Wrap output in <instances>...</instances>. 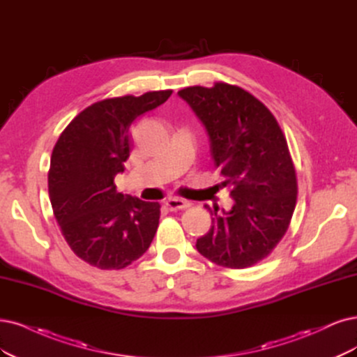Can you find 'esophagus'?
<instances>
[{
    "label": "esophagus",
    "instance_id": "1",
    "mask_svg": "<svg viewBox=\"0 0 357 357\" xmlns=\"http://www.w3.org/2000/svg\"><path fill=\"white\" fill-rule=\"evenodd\" d=\"M165 204L170 210V212H176V210H182V208H188L191 206L188 202L181 200V199H175V197H172V199H167Z\"/></svg>",
    "mask_w": 357,
    "mask_h": 357
}]
</instances>
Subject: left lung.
<instances>
[{
    "label": "left lung",
    "instance_id": "1",
    "mask_svg": "<svg viewBox=\"0 0 357 357\" xmlns=\"http://www.w3.org/2000/svg\"><path fill=\"white\" fill-rule=\"evenodd\" d=\"M178 96L204 126L234 200L228 212L206 206L212 228L195 247L219 266H253L281 241L296 207V170L282 130L265 105L235 85L188 86Z\"/></svg>",
    "mask_w": 357,
    "mask_h": 357
}]
</instances>
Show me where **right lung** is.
Instances as JSON below:
<instances>
[{
    "label": "right lung",
    "mask_w": 357,
    "mask_h": 357,
    "mask_svg": "<svg viewBox=\"0 0 357 357\" xmlns=\"http://www.w3.org/2000/svg\"><path fill=\"white\" fill-rule=\"evenodd\" d=\"M172 91L102 100L79 113L52 150L48 192L73 253L100 269H123L147 252L160 204L117 192L137 117L163 104Z\"/></svg>",
    "instance_id": "add662e5"
}]
</instances>
